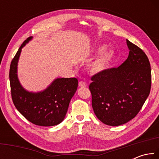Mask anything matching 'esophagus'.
<instances>
[{"instance_id": "34e87169", "label": "esophagus", "mask_w": 159, "mask_h": 159, "mask_svg": "<svg viewBox=\"0 0 159 159\" xmlns=\"http://www.w3.org/2000/svg\"><path fill=\"white\" fill-rule=\"evenodd\" d=\"M79 87H86V83H85V82H83V81H80L79 82Z\"/></svg>"}]
</instances>
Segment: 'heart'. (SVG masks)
Segmentation results:
<instances>
[{
  "label": "heart",
  "mask_w": 159,
  "mask_h": 159,
  "mask_svg": "<svg viewBox=\"0 0 159 159\" xmlns=\"http://www.w3.org/2000/svg\"><path fill=\"white\" fill-rule=\"evenodd\" d=\"M107 46L101 45L94 49L93 52L95 55L100 56L90 64V71L93 74H98L108 69L110 64L114 58V53L111 50L105 51Z\"/></svg>",
  "instance_id": "1"
}]
</instances>
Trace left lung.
<instances>
[{
	"instance_id": "left-lung-1",
	"label": "left lung",
	"mask_w": 159,
	"mask_h": 159,
	"mask_svg": "<svg viewBox=\"0 0 159 159\" xmlns=\"http://www.w3.org/2000/svg\"><path fill=\"white\" fill-rule=\"evenodd\" d=\"M129 55L117 68L91 78L89 89L96 116L104 124L123 125L140 111L152 84L150 63L143 50L126 40Z\"/></svg>"
}]
</instances>
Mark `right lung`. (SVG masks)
<instances>
[{
    "instance_id": "right-lung-1",
    "label": "right lung",
    "mask_w": 159,
    "mask_h": 159,
    "mask_svg": "<svg viewBox=\"0 0 159 159\" xmlns=\"http://www.w3.org/2000/svg\"><path fill=\"white\" fill-rule=\"evenodd\" d=\"M32 37L25 40L10 64V83L12 102L19 112L29 121L40 126H53L62 122L69 102L76 93V78L56 79L46 89L38 93L24 88L17 77V64L20 53Z\"/></svg>"
}]
</instances>
